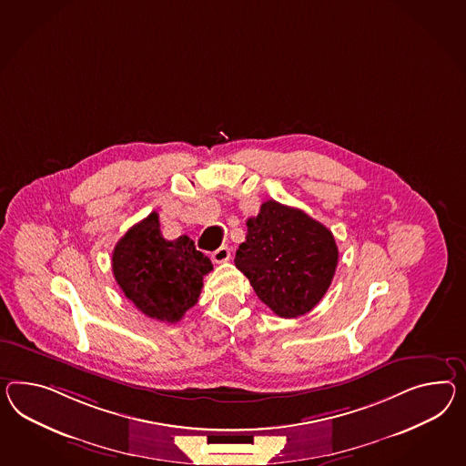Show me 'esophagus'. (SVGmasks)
<instances>
[{
    "label": "esophagus",
    "instance_id": "esophagus-1",
    "mask_svg": "<svg viewBox=\"0 0 466 466\" xmlns=\"http://www.w3.org/2000/svg\"><path fill=\"white\" fill-rule=\"evenodd\" d=\"M229 255H231V251H229L228 247H219L218 250L211 253V258H213V262L223 263L229 260Z\"/></svg>",
    "mask_w": 466,
    "mask_h": 466
}]
</instances>
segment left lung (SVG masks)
<instances>
[{
	"label": "left lung",
	"mask_w": 466,
	"mask_h": 466,
	"mask_svg": "<svg viewBox=\"0 0 466 466\" xmlns=\"http://www.w3.org/2000/svg\"><path fill=\"white\" fill-rule=\"evenodd\" d=\"M235 265L280 318L309 312L331 286L338 265L333 233L298 208L265 201L247 221Z\"/></svg>",
	"instance_id": "8db88e82"
}]
</instances>
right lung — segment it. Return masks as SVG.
Instances as JSON below:
<instances>
[{
	"label": "right lung",
	"mask_w": 466,
	"mask_h": 466,
	"mask_svg": "<svg viewBox=\"0 0 466 466\" xmlns=\"http://www.w3.org/2000/svg\"><path fill=\"white\" fill-rule=\"evenodd\" d=\"M113 275L137 309L158 321L177 322L198 302L211 260L194 241L162 237L158 215L150 213L121 237L113 250Z\"/></svg>",
	"instance_id": "1"
}]
</instances>
